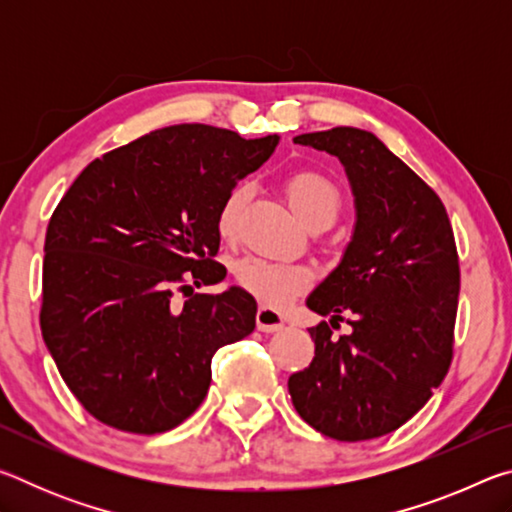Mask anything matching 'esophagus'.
Here are the masks:
<instances>
[{
    "label": "esophagus",
    "instance_id": "1",
    "mask_svg": "<svg viewBox=\"0 0 512 512\" xmlns=\"http://www.w3.org/2000/svg\"><path fill=\"white\" fill-rule=\"evenodd\" d=\"M255 320H257L259 332H266V334L280 332V329L284 327V316L280 314V311H275L271 307H259Z\"/></svg>",
    "mask_w": 512,
    "mask_h": 512
}]
</instances>
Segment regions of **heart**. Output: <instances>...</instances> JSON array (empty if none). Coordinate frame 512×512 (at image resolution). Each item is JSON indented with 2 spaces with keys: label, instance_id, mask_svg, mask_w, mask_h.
Wrapping results in <instances>:
<instances>
[{
  "label": "heart",
  "instance_id": "obj_1",
  "mask_svg": "<svg viewBox=\"0 0 512 512\" xmlns=\"http://www.w3.org/2000/svg\"><path fill=\"white\" fill-rule=\"evenodd\" d=\"M287 198L305 225L332 223L341 210V194L332 180L316 171H298L287 180ZM246 201V187L230 189L219 210V232L230 237L237 230L241 207ZM241 287L253 293L266 305H284L300 296L309 287L311 275L305 266L287 262H268V259L246 257L235 266Z\"/></svg>",
  "mask_w": 512,
  "mask_h": 512
}]
</instances>
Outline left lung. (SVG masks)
<instances>
[{"label": "left lung", "instance_id": "1", "mask_svg": "<svg viewBox=\"0 0 512 512\" xmlns=\"http://www.w3.org/2000/svg\"><path fill=\"white\" fill-rule=\"evenodd\" d=\"M293 142L341 160L357 221L341 264L307 298L329 323L309 329L314 361L289 377L291 402L329 438L386 436L429 402L452 363L461 289L452 223L438 194L372 133L339 126ZM343 310L353 332L332 337Z\"/></svg>", "mask_w": 512, "mask_h": 512}]
</instances>
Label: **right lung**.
<instances>
[{
	"mask_svg": "<svg viewBox=\"0 0 512 512\" xmlns=\"http://www.w3.org/2000/svg\"><path fill=\"white\" fill-rule=\"evenodd\" d=\"M280 137L158 128L81 171L51 214L40 327L60 377L99 422L162 433L185 422L212 381V357L255 329L257 302L216 284L219 210ZM178 288L186 300L178 303Z\"/></svg>",
	"mask_w": 512,
	"mask_h": 512,
	"instance_id": "add662e5",
	"label": "right lung"
}]
</instances>
